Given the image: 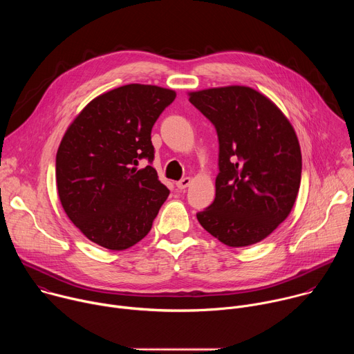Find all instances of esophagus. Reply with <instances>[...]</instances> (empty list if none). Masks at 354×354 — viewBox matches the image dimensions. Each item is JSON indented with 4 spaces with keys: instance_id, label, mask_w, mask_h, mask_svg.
Masks as SVG:
<instances>
[{
    "instance_id": "34e87169",
    "label": "esophagus",
    "mask_w": 354,
    "mask_h": 354,
    "mask_svg": "<svg viewBox=\"0 0 354 354\" xmlns=\"http://www.w3.org/2000/svg\"><path fill=\"white\" fill-rule=\"evenodd\" d=\"M190 178H183V179H180V180H178L176 182V187L178 189H180V190H183V189H186L189 185H190Z\"/></svg>"
}]
</instances>
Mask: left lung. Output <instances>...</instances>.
Instances as JSON below:
<instances>
[{
  "instance_id": "left-lung-1",
  "label": "left lung",
  "mask_w": 354,
  "mask_h": 354,
  "mask_svg": "<svg viewBox=\"0 0 354 354\" xmlns=\"http://www.w3.org/2000/svg\"><path fill=\"white\" fill-rule=\"evenodd\" d=\"M190 104L216 127V198L197 220L228 246L265 239L290 214L301 183V149L281 111L249 86L190 93Z\"/></svg>"
}]
</instances>
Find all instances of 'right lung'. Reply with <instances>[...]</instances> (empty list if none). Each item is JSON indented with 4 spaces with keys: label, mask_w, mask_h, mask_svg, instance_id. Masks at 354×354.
<instances>
[{
    "label": "right lung",
    "mask_w": 354,
    "mask_h": 354,
    "mask_svg": "<svg viewBox=\"0 0 354 354\" xmlns=\"http://www.w3.org/2000/svg\"><path fill=\"white\" fill-rule=\"evenodd\" d=\"M176 93L130 84L95 97L66 131L56 156L62 206L92 242L123 250L153 227L169 190L160 182L151 130ZM149 164L138 169L140 160Z\"/></svg>",
    "instance_id": "add662e5"
}]
</instances>
